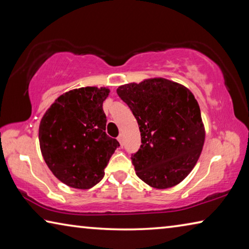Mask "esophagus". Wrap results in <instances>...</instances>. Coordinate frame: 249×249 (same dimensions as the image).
Segmentation results:
<instances>
[{
  "mask_svg": "<svg viewBox=\"0 0 249 249\" xmlns=\"http://www.w3.org/2000/svg\"><path fill=\"white\" fill-rule=\"evenodd\" d=\"M117 141H119L120 142V144L122 145V144H123V135H122V134H120V136L119 137H117Z\"/></svg>",
  "mask_w": 249,
  "mask_h": 249,
  "instance_id": "1",
  "label": "esophagus"
}]
</instances>
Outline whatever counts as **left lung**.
I'll return each instance as SVG.
<instances>
[{
    "label": "left lung",
    "instance_id": "1",
    "mask_svg": "<svg viewBox=\"0 0 249 249\" xmlns=\"http://www.w3.org/2000/svg\"><path fill=\"white\" fill-rule=\"evenodd\" d=\"M116 92L140 126L142 145L132 155L136 175L156 189L179 184L195 168L205 140L195 95L165 78L124 84Z\"/></svg>",
    "mask_w": 249,
    "mask_h": 249
}]
</instances>
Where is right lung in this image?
<instances>
[{
  "mask_svg": "<svg viewBox=\"0 0 249 249\" xmlns=\"http://www.w3.org/2000/svg\"><path fill=\"white\" fill-rule=\"evenodd\" d=\"M108 88L84 87L54 100L41 117L39 146L45 162L61 182L87 190L99 183L120 146L105 133L103 102Z\"/></svg>",
  "mask_w": 249,
  "mask_h": 249,
  "instance_id": "add662e5",
  "label": "right lung"
}]
</instances>
